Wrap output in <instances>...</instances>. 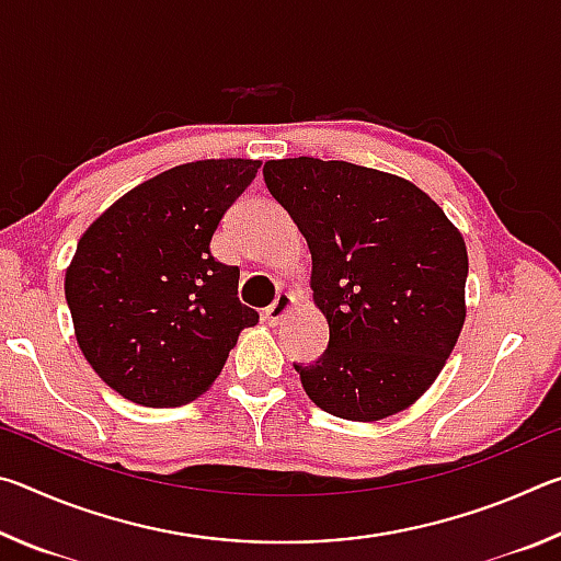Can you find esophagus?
Listing matches in <instances>:
<instances>
[{
    "instance_id": "obj_1",
    "label": "esophagus",
    "mask_w": 561,
    "mask_h": 561,
    "mask_svg": "<svg viewBox=\"0 0 561 561\" xmlns=\"http://www.w3.org/2000/svg\"><path fill=\"white\" fill-rule=\"evenodd\" d=\"M294 304H297V299H294L289 291H279L277 299L272 301V307L264 309V321H267L270 327H277L279 321L294 309Z\"/></svg>"
}]
</instances>
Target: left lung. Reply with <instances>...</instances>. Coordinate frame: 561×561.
Returning <instances> with one entry per match:
<instances>
[{
    "label": "left lung",
    "instance_id": "8db88e82",
    "mask_svg": "<svg viewBox=\"0 0 561 561\" xmlns=\"http://www.w3.org/2000/svg\"><path fill=\"white\" fill-rule=\"evenodd\" d=\"M264 183L311 252V299L329 324L314 366H294L321 411L358 423L411 408L465 324L468 250L411 180L309 156L267 160Z\"/></svg>",
    "mask_w": 561,
    "mask_h": 561
}]
</instances>
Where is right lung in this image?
Here are the masks:
<instances>
[{
    "instance_id": "1",
    "label": "right lung",
    "mask_w": 561,
    "mask_h": 561,
    "mask_svg": "<svg viewBox=\"0 0 561 561\" xmlns=\"http://www.w3.org/2000/svg\"><path fill=\"white\" fill-rule=\"evenodd\" d=\"M262 163L210 158L128 190L81 234L64 291L83 358L118 396L183 405L220 376L260 314L237 297L240 270L217 262L213 234Z\"/></svg>"
}]
</instances>
